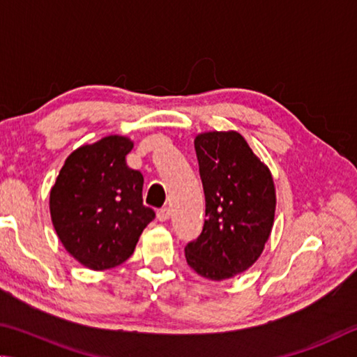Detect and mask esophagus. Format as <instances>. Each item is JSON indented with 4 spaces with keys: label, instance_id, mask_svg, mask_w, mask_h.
Returning <instances> with one entry per match:
<instances>
[{
    "label": "esophagus",
    "instance_id": "1",
    "mask_svg": "<svg viewBox=\"0 0 357 357\" xmlns=\"http://www.w3.org/2000/svg\"><path fill=\"white\" fill-rule=\"evenodd\" d=\"M156 218H158V221L166 222L169 218H171V210H169L167 207L158 210V211H156Z\"/></svg>",
    "mask_w": 357,
    "mask_h": 357
}]
</instances>
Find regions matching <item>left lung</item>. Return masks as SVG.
I'll list each match as a JSON object with an SVG mask.
<instances>
[{
	"label": "left lung",
	"mask_w": 357,
	"mask_h": 357,
	"mask_svg": "<svg viewBox=\"0 0 357 357\" xmlns=\"http://www.w3.org/2000/svg\"><path fill=\"white\" fill-rule=\"evenodd\" d=\"M195 149L207 220L199 238L186 245L185 257L205 279L235 278L257 261L271 235L273 175L234 130L197 135Z\"/></svg>",
	"instance_id": "1"
}]
</instances>
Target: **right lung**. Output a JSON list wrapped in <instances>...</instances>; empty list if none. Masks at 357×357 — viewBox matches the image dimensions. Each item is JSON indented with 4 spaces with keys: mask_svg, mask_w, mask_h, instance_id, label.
<instances>
[{
    "mask_svg": "<svg viewBox=\"0 0 357 357\" xmlns=\"http://www.w3.org/2000/svg\"><path fill=\"white\" fill-rule=\"evenodd\" d=\"M131 149L133 141L119 135L78 147L50 191V215L62 246L93 271L123 264L155 218L142 204V174L125 161Z\"/></svg>",
    "mask_w": 357,
    "mask_h": 357,
    "instance_id": "obj_1",
    "label": "right lung"
}]
</instances>
